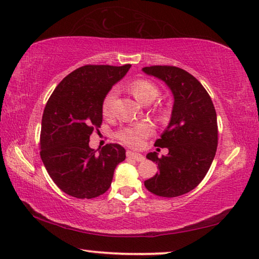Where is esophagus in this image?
<instances>
[{"mask_svg":"<svg viewBox=\"0 0 259 259\" xmlns=\"http://www.w3.org/2000/svg\"><path fill=\"white\" fill-rule=\"evenodd\" d=\"M126 156H128V158H131V159H134V160H136V161H143V160L145 159L144 156H142L141 153L133 152V151L126 152Z\"/></svg>","mask_w":259,"mask_h":259,"instance_id":"34e87169","label":"esophagus"}]
</instances>
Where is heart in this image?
Returning <instances> with one entry per match:
<instances>
[{"instance_id": "heart-1", "label": "heart", "mask_w": 259, "mask_h": 259, "mask_svg": "<svg viewBox=\"0 0 259 259\" xmlns=\"http://www.w3.org/2000/svg\"><path fill=\"white\" fill-rule=\"evenodd\" d=\"M129 90L131 92V94L135 96V99L141 103H144L146 101H152L158 94L157 87L154 86L153 83L150 82V81L146 80L134 81V82L130 84ZM115 95H116V92L110 91L105 96V99H103L102 113L105 116H108V115L110 114L111 106H113V102L115 100ZM152 133L153 126L151 123L140 122L134 123V124H130L128 126H125V128H123L118 133L117 137L123 144L131 146V148H137V146H140L143 141H144L146 137H149Z\"/></svg>"}]
</instances>
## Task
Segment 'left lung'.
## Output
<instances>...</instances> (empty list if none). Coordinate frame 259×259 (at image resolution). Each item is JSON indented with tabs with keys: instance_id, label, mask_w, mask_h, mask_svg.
<instances>
[{
	"instance_id": "8db88e82",
	"label": "left lung",
	"mask_w": 259,
	"mask_h": 259,
	"mask_svg": "<svg viewBox=\"0 0 259 259\" xmlns=\"http://www.w3.org/2000/svg\"><path fill=\"white\" fill-rule=\"evenodd\" d=\"M145 74L164 81L173 94L168 125L154 145L167 148L166 156L150 152L159 172L144 181L153 194L175 198L198 186L207 175L218 148V119L209 94L190 73L176 66L143 67ZM159 149H157V151Z\"/></svg>"
}]
</instances>
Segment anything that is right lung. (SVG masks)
<instances>
[{"mask_svg": "<svg viewBox=\"0 0 259 259\" xmlns=\"http://www.w3.org/2000/svg\"><path fill=\"white\" fill-rule=\"evenodd\" d=\"M123 66L86 65L68 74L46 103L40 131V158L49 176L66 194L93 199L110 187L114 171L125 159L119 144L95 151L90 137L102 123V101L126 74Z\"/></svg>", "mask_w": 259, "mask_h": 259, "instance_id": "add662e5", "label": "right lung"}]
</instances>
